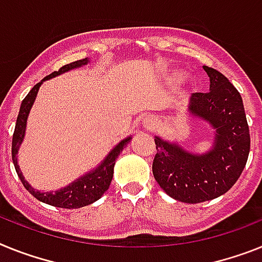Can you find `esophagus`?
Listing matches in <instances>:
<instances>
[{"label":"esophagus","instance_id":"obj_1","mask_svg":"<svg viewBox=\"0 0 262 262\" xmlns=\"http://www.w3.org/2000/svg\"><path fill=\"white\" fill-rule=\"evenodd\" d=\"M155 126H156V119L154 118V116L148 115L143 119V127H144V128L154 129L155 128Z\"/></svg>","mask_w":262,"mask_h":262}]
</instances>
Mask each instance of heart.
I'll use <instances>...</instances> for the list:
<instances>
[{"instance_id": "obj_1", "label": "heart", "mask_w": 262, "mask_h": 262, "mask_svg": "<svg viewBox=\"0 0 262 262\" xmlns=\"http://www.w3.org/2000/svg\"><path fill=\"white\" fill-rule=\"evenodd\" d=\"M172 79H176V78H179V74L178 73H173V74H172Z\"/></svg>"}]
</instances>
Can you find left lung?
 Here are the masks:
<instances>
[{
  "instance_id": "1",
  "label": "left lung",
  "mask_w": 262,
  "mask_h": 262,
  "mask_svg": "<svg viewBox=\"0 0 262 262\" xmlns=\"http://www.w3.org/2000/svg\"><path fill=\"white\" fill-rule=\"evenodd\" d=\"M209 77L208 93L192 94L188 111L213 127L211 151L195 155L176 143L155 138L152 172L160 188L182 203H203L224 195L238 180L250 149L243 99L220 71L203 66Z\"/></svg>"
}]
</instances>
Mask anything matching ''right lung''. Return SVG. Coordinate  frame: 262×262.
Returning a JSON list of instances; mask_svg holds the SVG:
<instances>
[{
	"instance_id": "add662e5",
	"label": "right lung",
	"mask_w": 262,
	"mask_h": 262,
	"mask_svg": "<svg viewBox=\"0 0 262 262\" xmlns=\"http://www.w3.org/2000/svg\"><path fill=\"white\" fill-rule=\"evenodd\" d=\"M87 63H89V59H87V58L80 59V61L71 62V63L62 66L58 71H54V73H51L48 77H45L39 83L35 84V86L29 91L28 95H26L25 99L22 100L21 107H19L18 116H17V123H15V128L14 134H13L12 142V159L13 163H14L17 175L21 179V182L22 184H24L25 188L28 189L37 200L42 201V203H46V204L53 205V207L74 209V208L86 207V205L89 204H93L94 201L99 200L104 192L108 189L110 184H111V180H113L114 175V165H115L116 158L119 156V154L122 152L123 148H126V146L129 143V140H131V136H128L126 139H123L119 144H116L115 148H113V151L104 158L103 162L100 163L97 168L90 171L89 173L82 176V178L77 179L75 182H73L71 184L64 187V188L59 189V191H55L54 193H53V192L35 191L34 188H31V185L29 184V183L25 180L24 176H22V172L21 169H19L18 163H17V154H18V148L19 146H21L22 140H24L29 113H30L33 103H34L39 87H41V84L43 83L45 80L50 79V78H54L57 77V75H59V74L66 73V71L73 70V69H77V67L83 66V64Z\"/></svg>"
}]
</instances>
